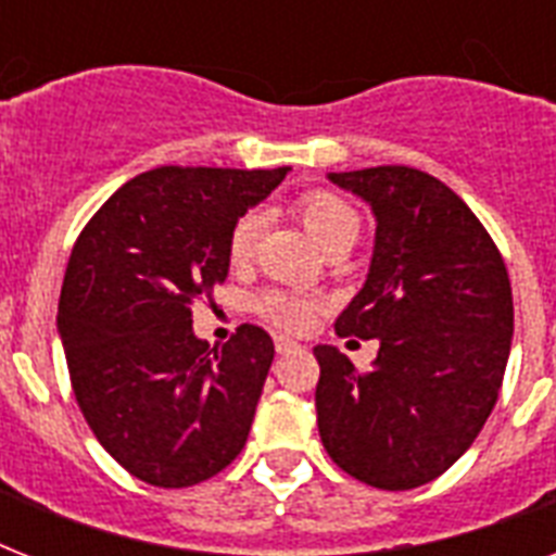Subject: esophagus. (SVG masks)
<instances>
[{
  "instance_id": "1",
  "label": "esophagus",
  "mask_w": 556,
  "mask_h": 556,
  "mask_svg": "<svg viewBox=\"0 0 556 556\" xmlns=\"http://www.w3.org/2000/svg\"><path fill=\"white\" fill-rule=\"evenodd\" d=\"M274 346H277L279 355H286V352H294V349H300V343H296V340H291V338H277V340H274Z\"/></svg>"
}]
</instances>
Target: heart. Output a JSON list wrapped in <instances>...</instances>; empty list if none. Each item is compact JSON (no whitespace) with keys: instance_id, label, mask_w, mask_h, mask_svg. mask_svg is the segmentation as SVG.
<instances>
[{"instance_id":"heart-1","label":"heart","mask_w":556,"mask_h":556,"mask_svg":"<svg viewBox=\"0 0 556 556\" xmlns=\"http://www.w3.org/2000/svg\"><path fill=\"white\" fill-rule=\"evenodd\" d=\"M296 218L303 222L305 230L314 236V242L323 251H329L334 244L355 242L361 230V216L343 195L329 190H308L294 201ZM262 216L256 210H248L236 218L230 233H227V262L233 268H244L256 253L260 242ZM320 300L308 296L303 291H288V288H268L253 300V312L262 320L277 326L282 331H303L312 326L314 314L320 312Z\"/></svg>"}]
</instances>
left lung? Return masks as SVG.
<instances>
[{"instance_id":"1","label":"left lung","mask_w":556,"mask_h":556,"mask_svg":"<svg viewBox=\"0 0 556 556\" xmlns=\"http://www.w3.org/2000/svg\"><path fill=\"white\" fill-rule=\"evenodd\" d=\"M329 178L378 218L366 286L334 331L380 349L361 371L338 346H314L317 427L340 470L409 491L456 465L496 406L514 334L508 268L439 178L397 164Z\"/></svg>"}]
</instances>
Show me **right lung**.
<instances>
[{
	"instance_id": "1",
	"label": "right lung",
	"mask_w": 556,
	"mask_h": 556,
	"mask_svg": "<svg viewBox=\"0 0 556 556\" xmlns=\"http://www.w3.org/2000/svg\"><path fill=\"white\" fill-rule=\"evenodd\" d=\"M286 173L150 169L74 242L56 308L74 397L94 439L141 482L190 488L242 453L274 340L242 323L210 349L192 334L190 308L213 303L230 227Z\"/></svg>"
}]
</instances>
